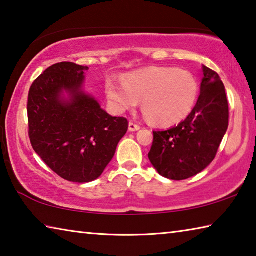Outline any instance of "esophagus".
I'll use <instances>...</instances> for the list:
<instances>
[{"instance_id":"1","label":"esophagus","mask_w":256,"mask_h":256,"mask_svg":"<svg viewBox=\"0 0 256 256\" xmlns=\"http://www.w3.org/2000/svg\"><path fill=\"white\" fill-rule=\"evenodd\" d=\"M140 128H141V126L138 123L133 122V120H130V123H128V130H130V131L136 132V131H138V130H140Z\"/></svg>"}]
</instances>
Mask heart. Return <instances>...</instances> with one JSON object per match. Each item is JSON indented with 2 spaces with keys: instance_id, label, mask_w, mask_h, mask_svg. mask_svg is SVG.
<instances>
[{
  "instance_id": "obj_1",
  "label": "heart",
  "mask_w": 256,
  "mask_h": 256,
  "mask_svg": "<svg viewBox=\"0 0 256 256\" xmlns=\"http://www.w3.org/2000/svg\"><path fill=\"white\" fill-rule=\"evenodd\" d=\"M198 82L192 73L177 68H148L132 72L124 81L106 84L108 100L118 112H124L144 99L146 115L156 124L172 125L192 112L198 96Z\"/></svg>"
}]
</instances>
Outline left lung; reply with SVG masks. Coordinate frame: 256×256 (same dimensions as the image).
Instances as JSON below:
<instances>
[{
	"instance_id": "obj_1",
	"label": "left lung",
	"mask_w": 256,
	"mask_h": 256,
	"mask_svg": "<svg viewBox=\"0 0 256 256\" xmlns=\"http://www.w3.org/2000/svg\"><path fill=\"white\" fill-rule=\"evenodd\" d=\"M200 96L192 112L177 126L154 131L148 157L160 175L183 180L214 159L228 128V100L218 73L203 66Z\"/></svg>"
}]
</instances>
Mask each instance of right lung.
I'll use <instances>...</instances> for the list:
<instances>
[{"instance_id": "obj_1", "label": "right lung", "mask_w": 256, "mask_h": 256, "mask_svg": "<svg viewBox=\"0 0 256 256\" xmlns=\"http://www.w3.org/2000/svg\"><path fill=\"white\" fill-rule=\"evenodd\" d=\"M88 66L60 62L30 86L28 134L32 146L52 170L74 183L97 180L110 162L128 128L125 118H112L82 92ZM70 98L64 100L62 92Z\"/></svg>"}]
</instances>
